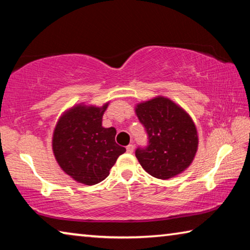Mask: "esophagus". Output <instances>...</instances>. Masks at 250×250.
I'll use <instances>...</instances> for the list:
<instances>
[{
	"instance_id": "1",
	"label": "esophagus",
	"mask_w": 250,
	"mask_h": 250,
	"mask_svg": "<svg viewBox=\"0 0 250 250\" xmlns=\"http://www.w3.org/2000/svg\"><path fill=\"white\" fill-rule=\"evenodd\" d=\"M125 149H126V152H128V153H132L133 150H134V146L132 145H129L128 146L125 147Z\"/></svg>"
}]
</instances>
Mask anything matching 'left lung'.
Returning <instances> with one entry per match:
<instances>
[{
	"mask_svg": "<svg viewBox=\"0 0 250 250\" xmlns=\"http://www.w3.org/2000/svg\"><path fill=\"white\" fill-rule=\"evenodd\" d=\"M135 115L149 138L146 149L135 156L150 175L167 180L191 166L198 147L196 125L191 116L174 101L154 97L135 105Z\"/></svg>",
	"mask_w": 250,
	"mask_h": 250,
	"instance_id": "1",
	"label": "left lung"
}]
</instances>
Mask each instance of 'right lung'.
<instances>
[{"label": "right lung", "mask_w": 250, "mask_h": 250, "mask_svg": "<svg viewBox=\"0 0 250 250\" xmlns=\"http://www.w3.org/2000/svg\"><path fill=\"white\" fill-rule=\"evenodd\" d=\"M101 107L78 104L62 113L53 132L52 147L58 166L78 183L95 185L109 175L125 149L118 146L116 129L104 128Z\"/></svg>", "instance_id": "add662e5"}]
</instances>
